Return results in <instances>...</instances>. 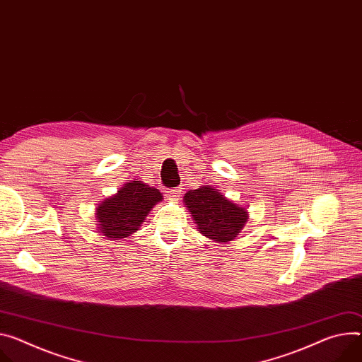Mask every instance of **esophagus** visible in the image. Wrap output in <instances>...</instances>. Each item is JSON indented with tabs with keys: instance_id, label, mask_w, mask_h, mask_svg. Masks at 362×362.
<instances>
[{
	"instance_id": "esophagus-1",
	"label": "esophagus",
	"mask_w": 362,
	"mask_h": 362,
	"mask_svg": "<svg viewBox=\"0 0 362 362\" xmlns=\"http://www.w3.org/2000/svg\"><path fill=\"white\" fill-rule=\"evenodd\" d=\"M169 196H172V198H179V196H180V189L179 187H176V189H172L170 192H169Z\"/></svg>"
}]
</instances>
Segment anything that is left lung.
I'll return each instance as SVG.
<instances>
[{
    "mask_svg": "<svg viewBox=\"0 0 362 362\" xmlns=\"http://www.w3.org/2000/svg\"><path fill=\"white\" fill-rule=\"evenodd\" d=\"M183 202L199 231L218 243L231 241L238 235L248 219L244 208L237 206L211 186L189 190Z\"/></svg>",
    "mask_w": 362,
    "mask_h": 362,
    "instance_id": "left-lung-1",
    "label": "left lung"
}]
</instances>
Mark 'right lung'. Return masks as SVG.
<instances>
[{
  "label": "right lung",
  "instance_id": "right-lung-1",
  "mask_svg": "<svg viewBox=\"0 0 362 362\" xmlns=\"http://www.w3.org/2000/svg\"><path fill=\"white\" fill-rule=\"evenodd\" d=\"M163 199L156 187L133 180L96 209L98 228L108 238H125L137 231L151 208Z\"/></svg>",
  "mask_w": 362,
  "mask_h": 362
}]
</instances>
